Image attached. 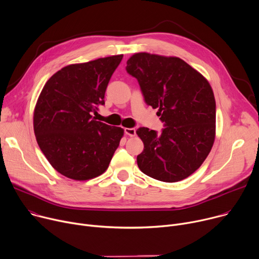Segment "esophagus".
Segmentation results:
<instances>
[{
    "label": "esophagus",
    "instance_id": "obj_1",
    "mask_svg": "<svg viewBox=\"0 0 259 259\" xmlns=\"http://www.w3.org/2000/svg\"><path fill=\"white\" fill-rule=\"evenodd\" d=\"M124 131L129 136H135V134H136V130L134 128H125Z\"/></svg>",
    "mask_w": 259,
    "mask_h": 259
}]
</instances>
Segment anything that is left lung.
<instances>
[{"mask_svg": "<svg viewBox=\"0 0 259 259\" xmlns=\"http://www.w3.org/2000/svg\"><path fill=\"white\" fill-rule=\"evenodd\" d=\"M126 70L165 126L161 133L137 129L145 146L137 156L139 169L166 183L191 176L215 140L216 102L208 81L177 57L138 53L127 61Z\"/></svg>", "mask_w": 259, "mask_h": 259, "instance_id": "obj_1", "label": "left lung"}]
</instances>
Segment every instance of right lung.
<instances>
[{"label": "right lung", "mask_w": 259, "mask_h": 259, "mask_svg": "<svg viewBox=\"0 0 259 259\" xmlns=\"http://www.w3.org/2000/svg\"><path fill=\"white\" fill-rule=\"evenodd\" d=\"M123 55L62 68L43 87L34 110L38 146L61 175L85 181L102 175L124 135L96 121L107 84Z\"/></svg>", "instance_id": "1"}]
</instances>
